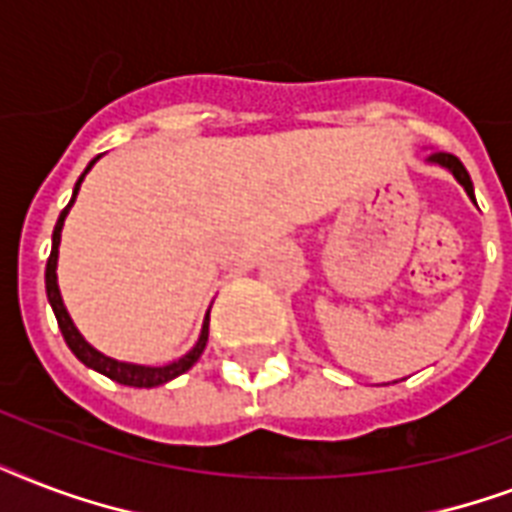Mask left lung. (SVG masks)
I'll use <instances>...</instances> for the list:
<instances>
[{
  "mask_svg": "<svg viewBox=\"0 0 512 512\" xmlns=\"http://www.w3.org/2000/svg\"><path fill=\"white\" fill-rule=\"evenodd\" d=\"M428 162H436V164H441V167H446V170L452 172V175L457 177V180H460V185H462V188H465V191H468L470 199L476 201V196H473V183H470L468 170L462 167V162H460V159H457V156L446 154V151H433V154L428 156Z\"/></svg>",
  "mask_w": 512,
  "mask_h": 512,
  "instance_id": "1",
  "label": "left lung"
}]
</instances>
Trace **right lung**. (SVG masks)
<instances>
[{"label":"right lung","mask_w":512,"mask_h":512,"mask_svg":"<svg viewBox=\"0 0 512 512\" xmlns=\"http://www.w3.org/2000/svg\"><path fill=\"white\" fill-rule=\"evenodd\" d=\"M95 162H98V159H92L90 167ZM90 167L84 170V175L90 172ZM84 175L76 180L74 196H71V201H68V207L60 212L58 223H55V231H52V252H50V257H47V271H44L47 300H50L52 311H55V319H58V327H60V332H63V340H66V345L71 348V353H74V356L79 358L84 366H90V369H95V372L106 374V377H111V380L119 382V385H130V388H156V385H164V382L175 380V377H180L183 372H188V369H191V366L199 361V356L204 353V348H207L209 313H207V319H204V329H201L199 342L193 345L191 353H185L183 358H177L175 364H167V366H138V364H124V361H114V358H108V356H103V353H98V350L92 348L90 342L79 335V329L74 327V321H71V316H68L66 305H63V300H60L55 268H58V244H60V231H63V220H66L68 209H71V204H74Z\"/></svg>","instance_id":"add662e5"}]
</instances>
